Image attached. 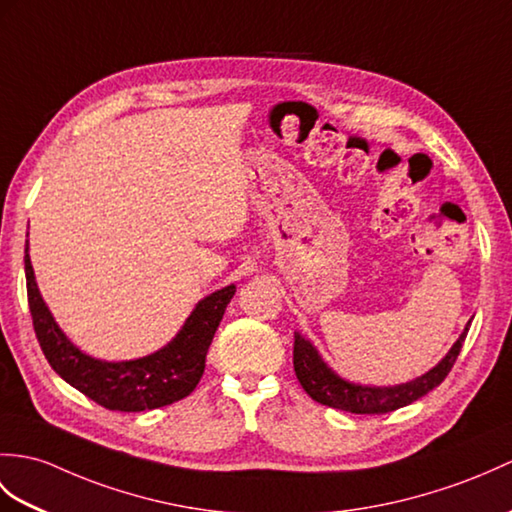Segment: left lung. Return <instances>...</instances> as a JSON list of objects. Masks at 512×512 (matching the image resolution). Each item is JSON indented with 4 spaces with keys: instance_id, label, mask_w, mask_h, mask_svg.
Segmentation results:
<instances>
[{
    "instance_id": "obj_1",
    "label": "left lung",
    "mask_w": 512,
    "mask_h": 512,
    "mask_svg": "<svg viewBox=\"0 0 512 512\" xmlns=\"http://www.w3.org/2000/svg\"><path fill=\"white\" fill-rule=\"evenodd\" d=\"M469 327L471 323L465 327V331H462L460 338L445 355L441 364L432 368L430 373H425L423 377L414 379V382L401 384V386L371 388V386H358V384L344 382V379H340L338 375L329 371L325 362L318 358V353L312 344L305 338H301L299 334H294V373L307 395H310L314 401L323 403V406L353 412V414H386L421 399L432 388L445 382L451 366H454L458 360L462 342L467 338Z\"/></svg>"
}]
</instances>
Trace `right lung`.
<instances>
[{
    "instance_id": "1",
    "label": "right lung",
    "mask_w": 512,
    "mask_h": 512,
    "mask_svg": "<svg viewBox=\"0 0 512 512\" xmlns=\"http://www.w3.org/2000/svg\"><path fill=\"white\" fill-rule=\"evenodd\" d=\"M26 285L34 334L45 360L67 384L106 410L141 412L170 406L196 388L205 373V358L213 334L235 294L227 285L196 305L168 347L133 362H100L71 344L41 299L26 246Z\"/></svg>"
}]
</instances>
